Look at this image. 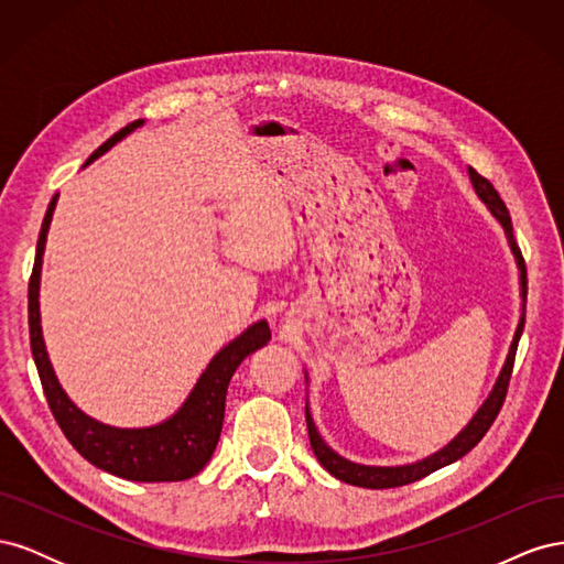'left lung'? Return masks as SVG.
Wrapping results in <instances>:
<instances>
[{
    "instance_id": "obj_1",
    "label": "left lung",
    "mask_w": 564,
    "mask_h": 564,
    "mask_svg": "<svg viewBox=\"0 0 564 564\" xmlns=\"http://www.w3.org/2000/svg\"><path fill=\"white\" fill-rule=\"evenodd\" d=\"M468 176H470V183L475 187L477 197H480L487 209L491 212V216L499 220L503 232H506V240L510 245V251H513L516 256V263H518V270H520V296H522V311H520V319H518V327H516V334H513V340H510V348H508V355H506V362L499 371L497 381H494L491 390L487 400L480 404V409L473 414V419L460 429L445 447L437 449L435 454L425 456L421 460H414V464H404V466H365V464H355V460H348L340 454H336L327 442L322 440L317 425L313 421V414H311V406H308V400H305V423H308V435H311V447L317 456L319 464L327 468L336 480L340 482H348V485H355V487H367V489H390V487H402V485H409V482H416L421 480V477L431 475L440 468H445L449 464H454V460H458L460 456H466L477 442H480L485 437V433L489 431V425L494 423V419H497V414L501 412V404L506 400V390H508V381H510V373H513V362H516V350H518V340L522 336V329H524V303H527V268H524V259L522 253L516 245V237H513V224H510V214L506 209L503 199L499 197V193L494 191V185L482 178L480 174L475 172L473 166H468ZM305 381H308V377H305Z\"/></svg>"
}]
</instances>
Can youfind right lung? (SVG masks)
Instances as JSON below:
<instances>
[{"mask_svg": "<svg viewBox=\"0 0 564 564\" xmlns=\"http://www.w3.org/2000/svg\"><path fill=\"white\" fill-rule=\"evenodd\" d=\"M143 119L119 129L115 135L100 145L87 160L91 164L100 155L143 127ZM84 164V166H87ZM58 202V193L48 202L44 224L37 240L35 268H32L30 289H28V313H30V348L42 379L46 402L58 421L61 431L70 440V445L94 464L96 468L112 473L117 477L133 482H178L197 475L212 458L220 429H224L226 414V392L235 369L242 365L247 355L263 348L270 340V327L265 319L253 322L240 336L232 338L228 346L220 348L212 362L199 373L191 395L176 409V412L145 429H117V425L100 423L84 414L82 409L67 398L54 367H51L48 352L42 336V315H40V280H42V256L46 247V232L51 226Z\"/></svg>", "mask_w": 564, "mask_h": 564, "instance_id": "add662e5", "label": "right lung"}]
</instances>
